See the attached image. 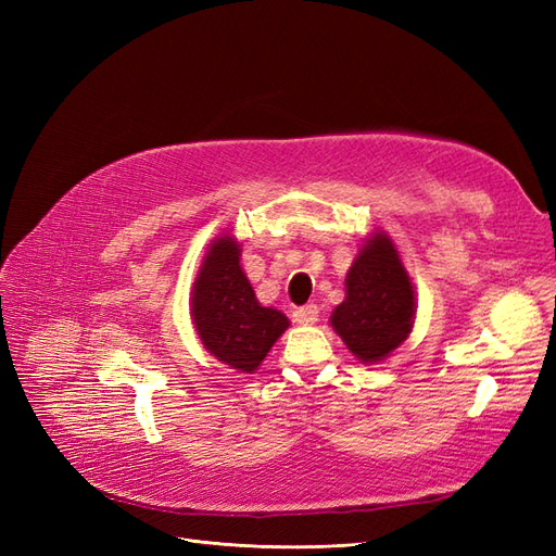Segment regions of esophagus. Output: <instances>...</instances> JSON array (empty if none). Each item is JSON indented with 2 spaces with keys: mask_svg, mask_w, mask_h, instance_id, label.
Wrapping results in <instances>:
<instances>
[{
  "mask_svg": "<svg viewBox=\"0 0 556 556\" xmlns=\"http://www.w3.org/2000/svg\"><path fill=\"white\" fill-rule=\"evenodd\" d=\"M293 316H295L300 326H314L318 320V307H316V304H304V307L295 309Z\"/></svg>",
  "mask_w": 556,
  "mask_h": 556,
  "instance_id": "1",
  "label": "esophagus"
}]
</instances>
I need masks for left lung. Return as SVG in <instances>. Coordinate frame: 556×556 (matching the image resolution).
Returning <instances> with one entry per match:
<instances>
[{"instance_id": "8db88e82", "label": "left lung", "mask_w": 556, "mask_h": 556, "mask_svg": "<svg viewBox=\"0 0 556 556\" xmlns=\"http://www.w3.org/2000/svg\"><path fill=\"white\" fill-rule=\"evenodd\" d=\"M414 318V283L397 249L386 232H371L346 275V298L330 326L357 361L374 365L404 342Z\"/></svg>"}]
</instances>
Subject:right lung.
Returning a JSON list of instances; mask_svg holds the SVG:
<instances>
[{"label": "right lung", "instance_id": "obj_1", "mask_svg": "<svg viewBox=\"0 0 556 556\" xmlns=\"http://www.w3.org/2000/svg\"><path fill=\"white\" fill-rule=\"evenodd\" d=\"M191 318L203 346L230 369L252 374L289 328V318L263 307L240 267L232 236L214 240L191 291Z\"/></svg>", "mask_w": 556, "mask_h": 556}]
</instances>
